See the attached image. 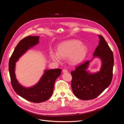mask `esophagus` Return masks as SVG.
I'll return each mask as SVG.
<instances>
[{"label": "esophagus", "mask_w": 124, "mask_h": 124, "mask_svg": "<svg viewBox=\"0 0 124 124\" xmlns=\"http://www.w3.org/2000/svg\"><path fill=\"white\" fill-rule=\"evenodd\" d=\"M68 72V71H67V70H66V69H63V70H62V72L63 73H66Z\"/></svg>", "instance_id": "34e87169"}]
</instances>
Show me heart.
Here are the masks:
<instances>
[{
    "mask_svg": "<svg viewBox=\"0 0 124 124\" xmlns=\"http://www.w3.org/2000/svg\"><path fill=\"white\" fill-rule=\"evenodd\" d=\"M88 53V48L77 40H70L59 44L57 52H52V59L56 62L61 61L62 58L68 57V61L71 65L79 64L84 61Z\"/></svg>",
    "mask_w": 124,
    "mask_h": 124,
    "instance_id": "1",
    "label": "heart"
}]
</instances>
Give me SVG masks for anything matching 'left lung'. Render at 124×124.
I'll list each match as a JSON object with an SVG mask.
<instances>
[{
  "mask_svg": "<svg viewBox=\"0 0 124 124\" xmlns=\"http://www.w3.org/2000/svg\"><path fill=\"white\" fill-rule=\"evenodd\" d=\"M98 36L100 39L99 45L93 56V57H99L101 60L100 70L95 73H89L86 69L91 61H88L71 72L72 77V91L74 95L81 100L96 98L110 85L113 77V52L103 37L101 35Z\"/></svg>",
  "mask_w": 124,
  "mask_h": 124,
  "instance_id": "8db88e82",
  "label": "left lung"
}]
</instances>
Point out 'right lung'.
<instances>
[{
	"instance_id": "right-lung-1",
	"label": "right lung",
	"mask_w": 124,
	"mask_h": 124,
	"mask_svg": "<svg viewBox=\"0 0 124 124\" xmlns=\"http://www.w3.org/2000/svg\"><path fill=\"white\" fill-rule=\"evenodd\" d=\"M39 36H29L21 40L11 55L9 62V71L11 85L14 91L22 98L34 103H40L49 99L53 94L56 80L62 72L61 69L46 70L39 82L31 87L22 86L15 74L16 62L29 48L39 42Z\"/></svg>"
}]
</instances>
